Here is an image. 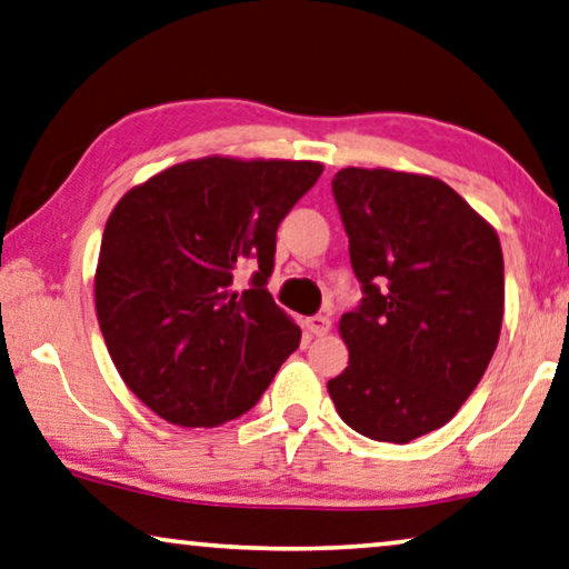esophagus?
<instances>
[{"mask_svg":"<svg viewBox=\"0 0 569 569\" xmlns=\"http://www.w3.org/2000/svg\"><path fill=\"white\" fill-rule=\"evenodd\" d=\"M329 327H332V319L325 317V313H317V317L307 319V329H309L311 335H317V337L327 335V332H329Z\"/></svg>","mask_w":569,"mask_h":569,"instance_id":"obj_1","label":"esophagus"}]
</instances>
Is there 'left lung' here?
<instances>
[{
  "instance_id": "left-lung-1",
  "label": "left lung",
  "mask_w": 569,
  "mask_h": 569,
  "mask_svg": "<svg viewBox=\"0 0 569 569\" xmlns=\"http://www.w3.org/2000/svg\"><path fill=\"white\" fill-rule=\"evenodd\" d=\"M332 193L362 299L339 321L350 362L329 396L358 435L406 445L445 427L493 358L501 242L439 178L342 168Z\"/></svg>"
}]
</instances>
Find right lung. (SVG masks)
<instances>
[{"label": "right lung", "mask_w": 569, "mask_h": 569, "mask_svg": "<svg viewBox=\"0 0 569 569\" xmlns=\"http://www.w3.org/2000/svg\"><path fill=\"white\" fill-rule=\"evenodd\" d=\"M321 166L201 158L134 186L101 237L97 317L127 388L178 427L242 417L301 342L268 293L276 232ZM257 273L234 292L233 270Z\"/></svg>", "instance_id": "add662e5"}]
</instances>
